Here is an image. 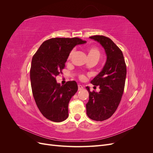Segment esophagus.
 Wrapping results in <instances>:
<instances>
[{"mask_svg":"<svg viewBox=\"0 0 153 153\" xmlns=\"http://www.w3.org/2000/svg\"><path fill=\"white\" fill-rule=\"evenodd\" d=\"M83 89H84V87H83L82 85H80V84L78 85V91H81Z\"/></svg>","mask_w":153,"mask_h":153,"instance_id":"1","label":"esophagus"}]
</instances>
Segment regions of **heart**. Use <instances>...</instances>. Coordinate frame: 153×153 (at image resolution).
<instances>
[{"label":"heart","mask_w":153,"mask_h":153,"mask_svg":"<svg viewBox=\"0 0 153 153\" xmlns=\"http://www.w3.org/2000/svg\"><path fill=\"white\" fill-rule=\"evenodd\" d=\"M74 53V50H72L69 55V59H70ZM100 56V52L99 50L95 47H91L88 49V57H96L99 59ZM81 78H84V76L81 75Z\"/></svg>","instance_id":"heart-1"}]
</instances>
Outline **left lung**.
I'll list each match as a JSON object with an SVG mask.
<instances>
[{
    "mask_svg": "<svg viewBox=\"0 0 153 153\" xmlns=\"http://www.w3.org/2000/svg\"><path fill=\"white\" fill-rule=\"evenodd\" d=\"M89 38L103 47L106 61L102 70L91 82L94 85L100 86V92H91L89 87H86L89 94L86 112L92 120L102 121L112 116L121 100L126 76V66L122 51L110 38L103 36Z\"/></svg>",
    "mask_w": 153,
    "mask_h": 153,
    "instance_id": "1",
    "label": "left lung"
}]
</instances>
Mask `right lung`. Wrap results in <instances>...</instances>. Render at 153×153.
Segmentation results:
<instances>
[{
  "mask_svg": "<svg viewBox=\"0 0 153 153\" xmlns=\"http://www.w3.org/2000/svg\"><path fill=\"white\" fill-rule=\"evenodd\" d=\"M85 43L78 38H52L43 42L32 57L30 71L32 94L41 113L50 121L61 122L68 117V104L78 85L75 81L61 85L55 77L62 73L73 48Z\"/></svg>",
  "mask_w": 153,
  "mask_h": 153,
  "instance_id": "add662e5",
  "label": "right lung"
}]
</instances>
